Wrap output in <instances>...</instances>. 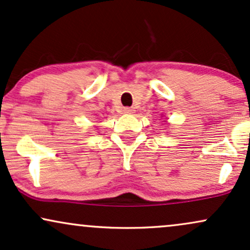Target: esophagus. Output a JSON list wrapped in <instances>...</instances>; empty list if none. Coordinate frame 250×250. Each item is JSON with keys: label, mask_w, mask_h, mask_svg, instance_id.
Segmentation results:
<instances>
[{"label": "esophagus", "mask_w": 250, "mask_h": 250, "mask_svg": "<svg viewBox=\"0 0 250 250\" xmlns=\"http://www.w3.org/2000/svg\"><path fill=\"white\" fill-rule=\"evenodd\" d=\"M123 112L130 114V113H133V109H131L130 107H125V108H123Z\"/></svg>", "instance_id": "1"}]
</instances>
